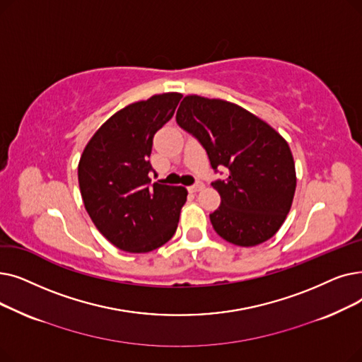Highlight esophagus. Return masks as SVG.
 Instances as JSON below:
<instances>
[{"label": "esophagus", "mask_w": 362, "mask_h": 362, "mask_svg": "<svg viewBox=\"0 0 362 362\" xmlns=\"http://www.w3.org/2000/svg\"><path fill=\"white\" fill-rule=\"evenodd\" d=\"M203 187H204V184L203 182H196L194 185H192L190 188H188V190H190L192 193H196V192H200V190H203Z\"/></svg>", "instance_id": "obj_1"}]
</instances>
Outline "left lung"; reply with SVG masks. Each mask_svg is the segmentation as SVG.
I'll use <instances>...</instances> for the list:
<instances>
[{
  "instance_id": "1",
  "label": "left lung",
  "mask_w": 362,
  "mask_h": 362,
  "mask_svg": "<svg viewBox=\"0 0 362 362\" xmlns=\"http://www.w3.org/2000/svg\"><path fill=\"white\" fill-rule=\"evenodd\" d=\"M177 124L200 141L212 169L228 168L226 181L212 182L221 196L209 215L215 231L242 247L269 240L286 221L296 190L287 141L242 106L196 94L181 101Z\"/></svg>"
}]
</instances>
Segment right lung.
Returning a JSON list of instances; mask_svg holds the SVG:
<instances>
[{
    "mask_svg": "<svg viewBox=\"0 0 362 362\" xmlns=\"http://www.w3.org/2000/svg\"><path fill=\"white\" fill-rule=\"evenodd\" d=\"M182 94L162 93L112 115L85 146L79 190L97 230L120 250L147 253L175 234L185 187L150 178L153 136L174 116Z\"/></svg>",
    "mask_w": 362,
    "mask_h": 362,
    "instance_id": "right-lung-1",
    "label": "right lung"
}]
</instances>
